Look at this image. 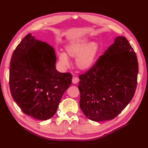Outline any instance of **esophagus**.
<instances>
[{
  "mask_svg": "<svg viewBox=\"0 0 148 148\" xmlns=\"http://www.w3.org/2000/svg\"><path fill=\"white\" fill-rule=\"evenodd\" d=\"M79 81V79L78 77H73L72 78V83L73 84H77Z\"/></svg>",
  "mask_w": 148,
  "mask_h": 148,
  "instance_id": "esophagus-1",
  "label": "esophagus"
}]
</instances>
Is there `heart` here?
<instances>
[{"label":"heart","mask_w":148,"mask_h":148,"mask_svg":"<svg viewBox=\"0 0 148 148\" xmlns=\"http://www.w3.org/2000/svg\"><path fill=\"white\" fill-rule=\"evenodd\" d=\"M89 38H84L81 39L71 41L66 44L64 52L58 53L60 64L65 66H69L70 57L75 58V64L81 71H87L92 69L95 65L99 56L101 47L99 44L96 41L89 42Z\"/></svg>","instance_id":"1"}]
</instances>
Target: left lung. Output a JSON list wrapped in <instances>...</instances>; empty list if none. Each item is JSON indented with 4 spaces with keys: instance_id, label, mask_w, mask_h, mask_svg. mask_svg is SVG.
Listing matches in <instances>:
<instances>
[{
    "instance_id": "8db88e82",
    "label": "left lung",
    "mask_w": 148,
    "mask_h": 148,
    "mask_svg": "<svg viewBox=\"0 0 148 148\" xmlns=\"http://www.w3.org/2000/svg\"><path fill=\"white\" fill-rule=\"evenodd\" d=\"M138 63L136 53L123 36H118L90 70L79 76V106L89 120H112L133 97Z\"/></svg>"
}]
</instances>
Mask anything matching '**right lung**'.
Listing matches in <instances>:
<instances>
[{
  "label": "right lung",
  "mask_w": 148,
  "mask_h": 148,
  "mask_svg": "<svg viewBox=\"0 0 148 148\" xmlns=\"http://www.w3.org/2000/svg\"><path fill=\"white\" fill-rule=\"evenodd\" d=\"M53 48L28 34L13 52L9 85L13 99L25 114L46 120L56 113L72 75L56 70Z\"/></svg>",
  "instance_id": "obj_1"
}]
</instances>
